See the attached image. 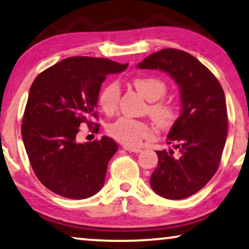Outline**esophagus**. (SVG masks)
<instances>
[{
    "label": "esophagus",
    "mask_w": 249,
    "mask_h": 249,
    "mask_svg": "<svg viewBox=\"0 0 249 249\" xmlns=\"http://www.w3.org/2000/svg\"><path fill=\"white\" fill-rule=\"evenodd\" d=\"M123 149L127 150L128 152H134V153H140V152L142 151L141 149H139V148H131V146H127V145H124Z\"/></svg>",
    "instance_id": "esophagus-1"
}]
</instances>
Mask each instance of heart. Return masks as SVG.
<instances>
[{"label": "heart", "instance_id": "b5f03b06", "mask_svg": "<svg viewBox=\"0 0 249 249\" xmlns=\"http://www.w3.org/2000/svg\"><path fill=\"white\" fill-rule=\"evenodd\" d=\"M133 85L146 100L151 101L149 111L157 123L162 127L174 123L177 117L176 108L169 101L159 100L167 91L166 83L162 80L152 76H140L133 80ZM120 97L121 88L116 81L108 83L101 90L99 105L105 113H114L117 108ZM107 131L111 138L127 146H138L143 140L152 135V131L148 124L128 117L118 118L109 124Z\"/></svg>", "mask_w": 249, "mask_h": 249}]
</instances>
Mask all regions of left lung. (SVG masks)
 I'll use <instances>...</instances> for the list:
<instances>
[{"label": "left lung", "instance_id": "left-lung-1", "mask_svg": "<svg viewBox=\"0 0 249 249\" xmlns=\"http://www.w3.org/2000/svg\"><path fill=\"white\" fill-rule=\"evenodd\" d=\"M138 68L166 72L179 88L180 115L167 136V143L178 149V156L173 149L157 151L158 167L150 185L164 198L188 197L218 170L228 132L225 92L212 72L184 51L161 50Z\"/></svg>", "mask_w": 249, "mask_h": 249}]
</instances>
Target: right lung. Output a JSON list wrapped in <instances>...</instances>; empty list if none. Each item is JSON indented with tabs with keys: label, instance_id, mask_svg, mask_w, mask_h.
I'll return each instance as SVG.
<instances>
[{
	"label": "right lung",
	"instance_id": "obj_1",
	"mask_svg": "<svg viewBox=\"0 0 249 249\" xmlns=\"http://www.w3.org/2000/svg\"><path fill=\"white\" fill-rule=\"evenodd\" d=\"M128 64L74 56L45 70L30 87L21 134L40 183L68 198L83 199L104 186L108 162L118 150L108 136L79 143L83 124L93 125L101 83Z\"/></svg>",
	"mask_w": 249,
	"mask_h": 249
}]
</instances>
